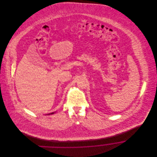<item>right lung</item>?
I'll list each match as a JSON object with an SVG mask.
<instances>
[{
  "mask_svg": "<svg viewBox=\"0 0 157 157\" xmlns=\"http://www.w3.org/2000/svg\"><path fill=\"white\" fill-rule=\"evenodd\" d=\"M55 113L54 112H52V113H48L47 115H51V114H53V113Z\"/></svg>",
  "mask_w": 157,
  "mask_h": 157,
  "instance_id": "1",
  "label": "right lung"
}]
</instances>
